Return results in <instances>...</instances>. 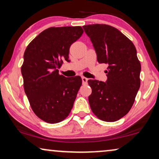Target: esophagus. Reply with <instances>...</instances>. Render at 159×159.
Here are the masks:
<instances>
[{
  "mask_svg": "<svg viewBox=\"0 0 159 159\" xmlns=\"http://www.w3.org/2000/svg\"><path fill=\"white\" fill-rule=\"evenodd\" d=\"M82 84H85L88 83V78H86V77H82Z\"/></svg>",
  "mask_w": 159,
  "mask_h": 159,
  "instance_id": "1",
  "label": "esophagus"
}]
</instances>
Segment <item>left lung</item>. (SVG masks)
<instances>
[{
  "instance_id": "obj_1",
  "label": "left lung",
  "mask_w": 159,
  "mask_h": 159,
  "mask_svg": "<svg viewBox=\"0 0 159 159\" xmlns=\"http://www.w3.org/2000/svg\"><path fill=\"white\" fill-rule=\"evenodd\" d=\"M83 29L90 38L98 61L108 65L106 82L88 81L92 88L88 97L91 110L102 121H116L131 109L140 86L141 65L135 46L110 25L95 24L84 25Z\"/></svg>"
}]
</instances>
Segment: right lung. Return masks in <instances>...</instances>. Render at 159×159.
<instances>
[{
  "label": "right lung",
  "instance_id": "right-lung-1",
  "mask_svg": "<svg viewBox=\"0 0 159 159\" xmlns=\"http://www.w3.org/2000/svg\"><path fill=\"white\" fill-rule=\"evenodd\" d=\"M82 33L79 26L48 28L30 42L24 53L21 71L25 92L33 112L45 122H60L73 107L82 79L65 77L58 69L64 60L69 61V48Z\"/></svg>",
  "mask_w": 159,
  "mask_h": 159
}]
</instances>
